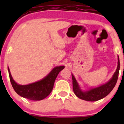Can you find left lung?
<instances>
[{"label":"left lung","mask_w":124,"mask_h":124,"mask_svg":"<svg viewBox=\"0 0 124 124\" xmlns=\"http://www.w3.org/2000/svg\"><path fill=\"white\" fill-rule=\"evenodd\" d=\"M119 70V58L118 56V66L116 70L112 76L111 79L106 83L97 87L90 89L86 92H83L76 82L75 77L72 74V83H73V92L76 96L79 99L89 101H96L103 99L110 93L116 86L117 82Z\"/></svg>","instance_id":"left-lung-1"}]
</instances>
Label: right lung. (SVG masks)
<instances>
[{"label":"right lung","mask_w":124,"mask_h":124,"mask_svg":"<svg viewBox=\"0 0 124 124\" xmlns=\"http://www.w3.org/2000/svg\"><path fill=\"white\" fill-rule=\"evenodd\" d=\"M64 68V66L55 67L42 80L27 85H18L13 79L8 67V71L13 87L18 95L31 100L39 101L49 96L53 89L56 77Z\"/></svg>","instance_id":"obj_1"}]
</instances>
